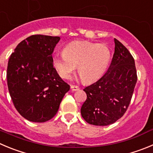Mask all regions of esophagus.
I'll return each mask as SVG.
<instances>
[{
    "mask_svg": "<svg viewBox=\"0 0 153 153\" xmlns=\"http://www.w3.org/2000/svg\"><path fill=\"white\" fill-rule=\"evenodd\" d=\"M71 89H72V91H78V90H79V87L77 86V85H71Z\"/></svg>",
    "mask_w": 153,
    "mask_h": 153,
    "instance_id": "1",
    "label": "esophagus"
}]
</instances>
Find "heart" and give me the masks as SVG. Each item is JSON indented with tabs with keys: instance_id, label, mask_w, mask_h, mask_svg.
<instances>
[{
	"instance_id": "b5f03b06",
	"label": "heart",
	"mask_w": 153,
	"mask_h": 153,
	"mask_svg": "<svg viewBox=\"0 0 153 153\" xmlns=\"http://www.w3.org/2000/svg\"><path fill=\"white\" fill-rule=\"evenodd\" d=\"M110 60V51L105 44L86 41L70 43L63 53L53 57V64L61 78L67 79L78 66V73L84 82L98 79L105 72Z\"/></svg>"
}]
</instances>
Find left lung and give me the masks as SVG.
Listing matches in <instances>:
<instances>
[{"instance_id": "left-lung-1", "label": "left lung", "mask_w": 153, "mask_h": 153, "mask_svg": "<svg viewBox=\"0 0 153 153\" xmlns=\"http://www.w3.org/2000/svg\"><path fill=\"white\" fill-rule=\"evenodd\" d=\"M111 64L105 74L84 89L87 100L81 109L91 125L106 126L122 118L128 109L137 80L134 57L117 39Z\"/></svg>"}]
</instances>
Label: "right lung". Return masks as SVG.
<instances>
[{
  "mask_svg": "<svg viewBox=\"0 0 153 153\" xmlns=\"http://www.w3.org/2000/svg\"><path fill=\"white\" fill-rule=\"evenodd\" d=\"M59 37L35 35L17 45L8 61L10 95L18 112L33 122L55 116L70 86L57 73L52 54Z\"/></svg>",
  "mask_w": 153,
  "mask_h": 153,
  "instance_id": "right-lung-1",
  "label": "right lung"
}]
</instances>
